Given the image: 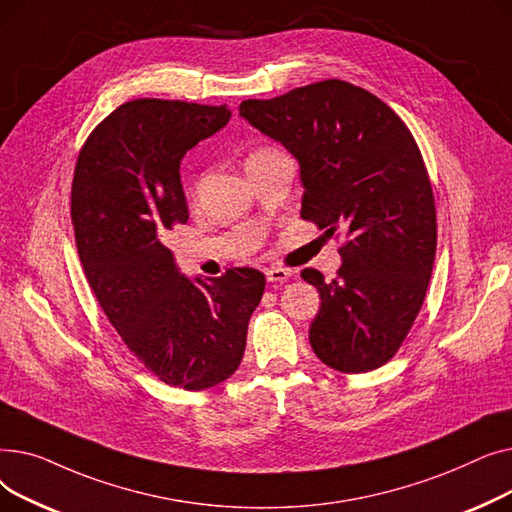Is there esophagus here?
<instances>
[{"mask_svg":"<svg viewBox=\"0 0 512 512\" xmlns=\"http://www.w3.org/2000/svg\"><path fill=\"white\" fill-rule=\"evenodd\" d=\"M267 282H274V284H284L290 278V272L284 270V267H270V270L265 272Z\"/></svg>","mask_w":512,"mask_h":512,"instance_id":"34e87169","label":"esophagus"}]
</instances>
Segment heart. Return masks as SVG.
<instances>
[{"instance_id": "heart-1", "label": "heart", "mask_w": 512, "mask_h": 512, "mask_svg": "<svg viewBox=\"0 0 512 512\" xmlns=\"http://www.w3.org/2000/svg\"><path fill=\"white\" fill-rule=\"evenodd\" d=\"M276 153H280V151H276V149H272V147H259V149H255L251 155H249V159L247 161H257V159H265V157H270V155H276Z\"/></svg>"}]
</instances>
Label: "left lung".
I'll use <instances>...</instances> for the list:
<instances>
[{
  "label": "left lung",
  "mask_w": 512,
  "mask_h": 512,
  "mask_svg": "<svg viewBox=\"0 0 512 512\" xmlns=\"http://www.w3.org/2000/svg\"><path fill=\"white\" fill-rule=\"evenodd\" d=\"M238 110L299 159L301 218L346 236L332 282L313 267L301 272L321 297L311 348L342 373L382 367L421 311L438 242L432 182L411 130L382 99L338 78Z\"/></svg>",
  "instance_id": "8db88e82"
}]
</instances>
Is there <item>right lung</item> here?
Returning a JSON list of instances; mask_svg holds the SVG:
<instances>
[{
  "label": "right lung",
  "instance_id": "add662e5",
  "mask_svg": "<svg viewBox=\"0 0 512 512\" xmlns=\"http://www.w3.org/2000/svg\"><path fill=\"white\" fill-rule=\"evenodd\" d=\"M228 120V105L126 101L93 128L72 178L74 240L99 307L157 380L184 390L238 369L265 290L253 267L188 280L166 247L188 220L180 159Z\"/></svg>",
  "mask_w": 512,
  "mask_h": 512
}]
</instances>
